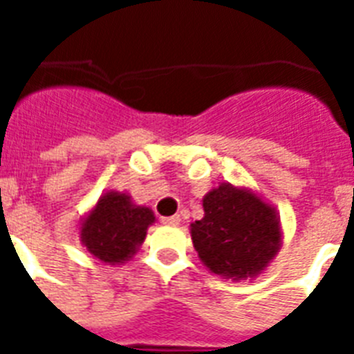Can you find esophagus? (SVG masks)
<instances>
[{
	"label": "esophagus",
	"mask_w": 354,
	"mask_h": 354,
	"mask_svg": "<svg viewBox=\"0 0 354 354\" xmlns=\"http://www.w3.org/2000/svg\"><path fill=\"white\" fill-rule=\"evenodd\" d=\"M161 222L165 224V226H178L180 224V215H172V216H163Z\"/></svg>",
	"instance_id": "obj_1"
}]
</instances>
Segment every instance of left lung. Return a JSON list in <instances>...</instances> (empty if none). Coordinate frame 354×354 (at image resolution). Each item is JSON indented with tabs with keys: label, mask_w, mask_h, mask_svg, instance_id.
Masks as SVG:
<instances>
[{
	"label": "left lung",
	"mask_w": 354,
	"mask_h": 354,
	"mask_svg": "<svg viewBox=\"0 0 354 354\" xmlns=\"http://www.w3.org/2000/svg\"><path fill=\"white\" fill-rule=\"evenodd\" d=\"M202 205L204 218L191 224V239L204 266L224 279L257 277L283 244L277 211L232 183L211 189Z\"/></svg>",
	"instance_id": "obj_1"
}]
</instances>
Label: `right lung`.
I'll return each mask as SVG.
<instances>
[{"instance_id":"right-lung-1","label":"right lung","mask_w":354,"mask_h":354,"mask_svg":"<svg viewBox=\"0 0 354 354\" xmlns=\"http://www.w3.org/2000/svg\"><path fill=\"white\" fill-rule=\"evenodd\" d=\"M154 221L150 207L136 205L127 193L108 191L80 222V242L93 257L115 266L136 255Z\"/></svg>"}]
</instances>
